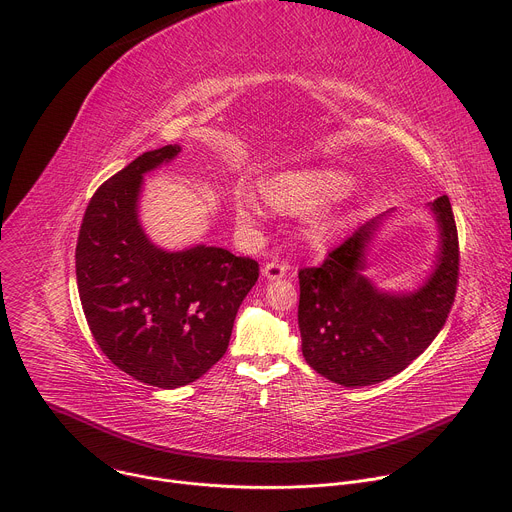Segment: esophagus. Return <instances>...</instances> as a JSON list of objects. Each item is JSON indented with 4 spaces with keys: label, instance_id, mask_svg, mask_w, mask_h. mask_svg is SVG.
Wrapping results in <instances>:
<instances>
[{
    "label": "esophagus",
    "instance_id": "34e87169",
    "mask_svg": "<svg viewBox=\"0 0 512 512\" xmlns=\"http://www.w3.org/2000/svg\"><path fill=\"white\" fill-rule=\"evenodd\" d=\"M287 269H289V265H287V263H281V261H269V263H265V265H263V275H265L267 279H279V277H283V275L287 273Z\"/></svg>",
    "mask_w": 512,
    "mask_h": 512
}]
</instances>
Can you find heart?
Here are the masks:
<instances>
[{
  "instance_id": "b5f03b06",
  "label": "heart",
  "mask_w": 512,
  "mask_h": 512,
  "mask_svg": "<svg viewBox=\"0 0 512 512\" xmlns=\"http://www.w3.org/2000/svg\"><path fill=\"white\" fill-rule=\"evenodd\" d=\"M352 186V180L334 170H306L281 174L265 184L267 200L279 210H306L316 204L336 200L344 196ZM237 221L243 227H255L263 216V204L249 186H239L235 192ZM316 235L326 233V225H314Z\"/></svg>"
}]
</instances>
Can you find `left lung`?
I'll return each instance as SVG.
<instances>
[{
	"mask_svg": "<svg viewBox=\"0 0 512 512\" xmlns=\"http://www.w3.org/2000/svg\"><path fill=\"white\" fill-rule=\"evenodd\" d=\"M431 208L442 229V253L415 294H381L360 273L364 247L385 214L328 251L322 265L298 271L302 352L318 375L344 387L387 381L444 328L458 291L460 245L450 198L440 196Z\"/></svg>",
	"mask_w": 512,
	"mask_h": 512,
	"instance_id": "left-lung-1",
	"label": "left lung"
}]
</instances>
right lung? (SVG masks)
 Returning <instances> with one entry per match:
<instances>
[{"label": "right lung", "mask_w": 512, "mask_h": 512, "mask_svg": "<svg viewBox=\"0 0 512 512\" xmlns=\"http://www.w3.org/2000/svg\"><path fill=\"white\" fill-rule=\"evenodd\" d=\"M180 145L145 152L103 182L87 204L77 241V285L103 354L139 383L176 389L200 379L229 348L259 263L198 245L166 253L137 221L141 176Z\"/></svg>", "instance_id": "add662e5"}]
</instances>
